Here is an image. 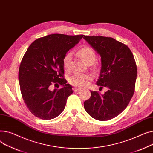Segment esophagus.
<instances>
[{"instance_id": "34e87169", "label": "esophagus", "mask_w": 153, "mask_h": 153, "mask_svg": "<svg viewBox=\"0 0 153 153\" xmlns=\"http://www.w3.org/2000/svg\"><path fill=\"white\" fill-rule=\"evenodd\" d=\"M73 90H74V92H76V91H78L81 90V88L75 87V88H73Z\"/></svg>"}]
</instances>
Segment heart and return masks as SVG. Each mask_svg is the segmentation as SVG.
Segmentation results:
<instances>
[{"mask_svg": "<svg viewBox=\"0 0 153 153\" xmlns=\"http://www.w3.org/2000/svg\"><path fill=\"white\" fill-rule=\"evenodd\" d=\"M78 55L88 65L92 66L94 70H97L98 67L94 63L96 59V55L94 49L89 46H85L78 51ZM72 57V53L70 52L66 53L62 59L63 68L66 71L70 70V62ZM94 76L91 74H75L68 79L69 83L78 88L86 86L93 79Z\"/></svg>", "mask_w": 153, "mask_h": 153, "instance_id": "heart-1", "label": "heart"}]
</instances>
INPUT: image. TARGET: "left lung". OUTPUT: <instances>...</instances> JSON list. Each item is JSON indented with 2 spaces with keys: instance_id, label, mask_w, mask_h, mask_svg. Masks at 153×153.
I'll return each instance as SVG.
<instances>
[{
  "instance_id": "1",
  "label": "left lung",
  "mask_w": 153,
  "mask_h": 153,
  "mask_svg": "<svg viewBox=\"0 0 153 153\" xmlns=\"http://www.w3.org/2000/svg\"><path fill=\"white\" fill-rule=\"evenodd\" d=\"M84 39L100 53L101 70L96 84L109 90L103 95L91 91L84 102L86 112L97 120H111L128 105L135 89L137 67L130 48L112 38L85 36Z\"/></svg>"
}]
</instances>
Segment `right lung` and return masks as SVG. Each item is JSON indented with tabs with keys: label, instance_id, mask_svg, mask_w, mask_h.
Returning <instances> with one entry per match:
<instances>
[{
	"label": "right lung",
	"instance_id": "obj_1",
	"mask_svg": "<svg viewBox=\"0 0 153 153\" xmlns=\"http://www.w3.org/2000/svg\"><path fill=\"white\" fill-rule=\"evenodd\" d=\"M83 36L49 34L36 39L26 51L19 71L20 91L26 107L38 118L51 120L64 110L73 91L64 78L62 59ZM57 83L63 87L51 91V86Z\"/></svg>",
	"mask_w": 153,
	"mask_h": 153
}]
</instances>
